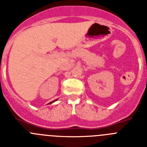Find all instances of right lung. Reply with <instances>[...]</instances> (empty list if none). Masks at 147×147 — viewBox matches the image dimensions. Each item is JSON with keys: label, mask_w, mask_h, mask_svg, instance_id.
I'll use <instances>...</instances> for the list:
<instances>
[{"label": "right lung", "mask_w": 147, "mask_h": 147, "mask_svg": "<svg viewBox=\"0 0 147 147\" xmlns=\"http://www.w3.org/2000/svg\"><path fill=\"white\" fill-rule=\"evenodd\" d=\"M57 99H55V100H54V101H53V102H50V103H49V104H52V103H53V102H56V101H57Z\"/></svg>", "instance_id": "right-lung-1"}]
</instances>
